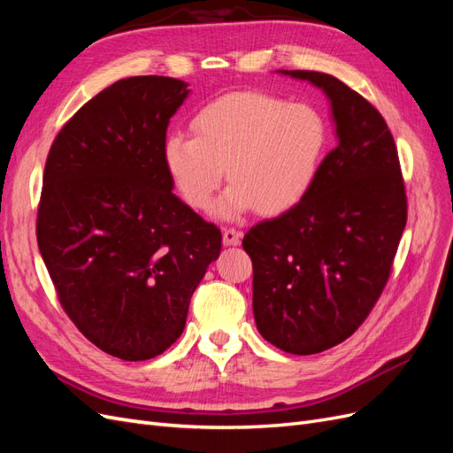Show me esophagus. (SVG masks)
<instances>
[{"mask_svg": "<svg viewBox=\"0 0 453 453\" xmlns=\"http://www.w3.org/2000/svg\"><path fill=\"white\" fill-rule=\"evenodd\" d=\"M242 240V232L236 228H225L223 230V243L225 245H238Z\"/></svg>", "mask_w": 453, "mask_h": 453, "instance_id": "esophagus-1", "label": "esophagus"}]
</instances>
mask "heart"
<instances>
[{
    "instance_id": "1",
    "label": "heart",
    "mask_w": 453,
    "mask_h": 453,
    "mask_svg": "<svg viewBox=\"0 0 453 453\" xmlns=\"http://www.w3.org/2000/svg\"><path fill=\"white\" fill-rule=\"evenodd\" d=\"M195 135L170 134L164 162L181 200L205 210L221 187L215 215L238 219L251 210L280 215L303 200L318 177L326 125L308 104H287L266 92H232L202 107Z\"/></svg>"
}]
</instances>
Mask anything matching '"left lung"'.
Returning <instances> with one entry per match:
<instances>
[{
  "mask_svg": "<svg viewBox=\"0 0 453 453\" xmlns=\"http://www.w3.org/2000/svg\"><path fill=\"white\" fill-rule=\"evenodd\" d=\"M310 81L331 100L336 147L308 195L243 236L253 263V313L276 348L311 355L349 338L386 287L406 226V193L395 140L378 109L340 79Z\"/></svg>",
  "mask_w": 453,
  "mask_h": 453,
  "instance_id": "obj_1",
  "label": "left lung"
}]
</instances>
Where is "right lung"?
Returning a JSON list of instances; mask_svg holds the SVG:
<instances>
[{"label": "right lung", "mask_w": 453, "mask_h": 453, "mask_svg": "<svg viewBox=\"0 0 453 453\" xmlns=\"http://www.w3.org/2000/svg\"><path fill=\"white\" fill-rule=\"evenodd\" d=\"M180 79H120L54 140L37 245L58 300L96 348L145 361L181 336L190 296L221 253V230L177 198L164 162Z\"/></svg>", "instance_id": "1"}]
</instances>
